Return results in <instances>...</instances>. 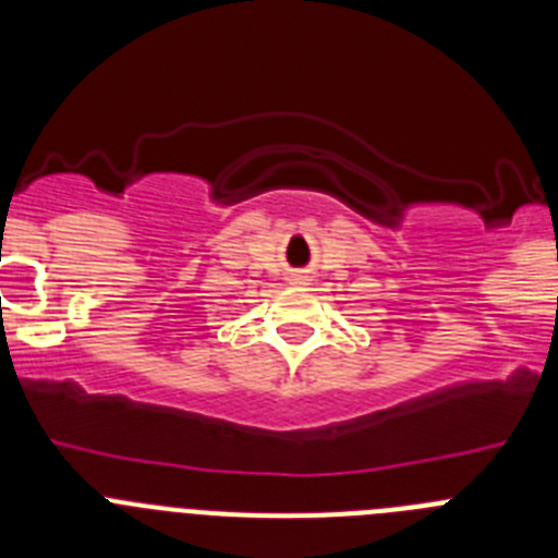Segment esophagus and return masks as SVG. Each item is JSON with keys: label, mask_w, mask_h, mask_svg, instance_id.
<instances>
[{"label": "esophagus", "mask_w": 558, "mask_h": 558, "mask_svg": "<svg viewBox=\"0 0 558 558\" xmlns=\"http://www.w3.org/2000/svg\"><path fill=\"white\" fill-rule=\"evenodd\" d=\"M290 282L304 284V282H307V274H304V270H295V274H290Z\"/></svg>", "instance_id": "obj_1"}]
</instances>
